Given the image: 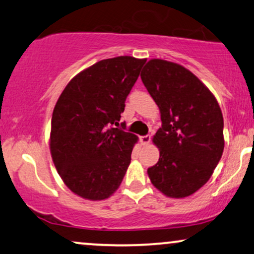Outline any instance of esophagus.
Returning a JSON list of instances; mask_svg holds the SVG:
<instances>
[{
  "label": "esophagus",
  "instance_id": "obj_1",
  "mask_svg": "<svg viewBox=\"0 0 254 254\" xmlns=\"http://www.w3.org/2000/svg\"><path fill=\"white\" fill-rule=\"evenodd\" d=\"M139 140H140V143H142V145H147V144H149L150 140H151V136H150V134H146V136H142L139 138Z\"/></svg>",
  "mask_w": 254,
  "mask_h": 254
}]
</instances>
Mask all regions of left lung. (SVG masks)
I'll return each instance as SVG.
<instances>
[{"mask_svg":"<svg viewBox=\"0 0 254 254\" xmlns=\"http://www.w3.org/2000/svg\"><path fill=\"white\" fill-rule=\"evenodd\" d=\"M140 78L162 118L153 136L159 160L147 175L168 197H188L210 179L223 155L219 104L198 77L177 63L151 60Z\"/></svg>","mask_w":254,"mask_h":254,"instance_id":"8db88e82","label":"left lung"}]
</instances>
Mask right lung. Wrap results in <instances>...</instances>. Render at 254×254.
I'll return each mask as SVG.
<instances>
[{
  "label": "right lung",
  "instance_id": "add662e5",
  "mask_svg": "<svg viewBox=\"0 0 254 254\" xmlns=\"http://www.w3.org/2000/svg\"><path fill=\"white\" fill-rule=\"evenodd\" d=\"M146 60L99 61L73 77L51 120L50 151L64 184L79 197L103 200L123 181L137 136L114 127Z\"/></svg>",
  "mask_w": 254,
  "mask_h": 254
}]
</instances>
